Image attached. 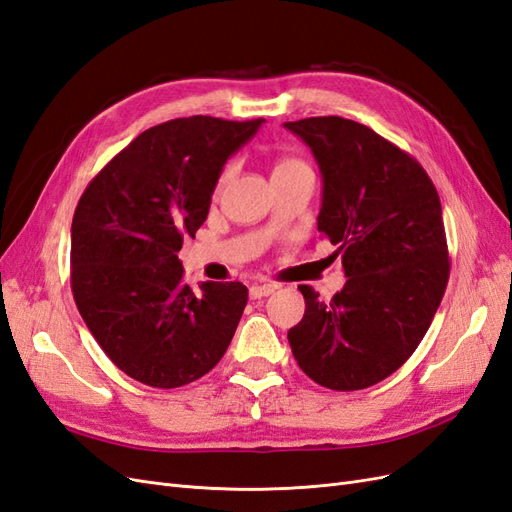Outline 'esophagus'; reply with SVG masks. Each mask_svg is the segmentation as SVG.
<instances>
[{
  "instance_id": "esophagus-1",
  "label": "esophagus",
  "mask_w": 512,
  "mask_h": 512,
  "mask_svg": "<svg viewBox=\"0 0 512 512\" xmlns=\"http://www.w3.org/2000/svg\"><path fill=\"white\" fill-rule=\"evenodd\" d=\"M275 292V286L271 284H254L250 286V297L252 299H262V297H269V294Z\"/></svg>"
}]
</instances>
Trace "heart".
<instances>
[{
    "label": "heart",
    "mask_w": 512,
    "mask_h": 512,
    "mask_svg": "<svg viewBox=\"0 0 512 512\" xmlns=\"http://www.w3.org/2000/svg\"><path fill=\"white\" fill-rule=\"evenodd\" d=\"M299 166H303V162H301V160H294V158H284V160H280V162L275 164L273 173H286V170L299 168ZM228 175H230V170H224V175L220 177V183H224V181L228 179Z\"/></svg>",
    "instance_id": "b5f03b06"
}]
</instances>
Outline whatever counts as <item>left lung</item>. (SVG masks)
Wrapping results in <instances>:
<instances>
[{
  "mask_svg": "<svg viewBox=\"0 0 512 512\" xmlns=\"http://www.w3.org/2000/svg\"><path fill=\"white\" fill-rule=\"evenodd\" d=\"M284 128L318 162V230L348 277L329 301L299 286L305 316L288 342L314 382L367 389L410 359L444 297L451 262L440 196L421 164L363 123L331 115Z\"/></svg>",
  "mask_w": 512,
  "mask_h": 512,
  "instance_id": "8db88e82",
  "label": "left lung"
}]
</instances>
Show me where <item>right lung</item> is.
<instances>
[{"label": "right lung", "instance_id": "obj_1", "mask_svg": "<svg viewBox=\"0 0 512 512\" xmlns=\"http://www.w3.org/2000/svg\"><path fill=\"white\" fill-rule=\"evenodd\" d=\"M265 119L194 115L160 123L87 185L72 220L76 307L123 374L177 389L220 363L247 303L241 282L194 292L177 258L203 226L226 160Z\"/></svg>", "mask_w": 512, "mask_h": 512}]
</instances>
